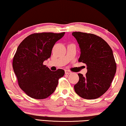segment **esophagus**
Returning a JSON list of instances; mask_svg holds the SVG:
<instances>
[{"mask_svg": "<svg viewBox=\"0 0 126 126\" xmlns=\"http://www.w3.org/2000/svg\"><path fill=\"white\" fill-rule=\"evenodd\" d=\"M71 71H70L69 70H65V74H71Z\"/></svg>", "mask_w": 126, "mask_h": 126, "instance_id": "esophagus-1", "label": "esophagus"}]
</instances>
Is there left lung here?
<instances>
[{"mask_svg":"<svg viewBox=\"0 0 126 126\" xmlns=\"http://www.w3.org/2000/svg\"><path fill=\"white\" fill-rule=\"evenodd\" d=\"M80 49L79 62L85 63L86 76L78 74L75 93L86 99L98 98L110 88L116 73V64L112 50L105 40L93 33L74 32Z\"/></svg>","mask_w":126,"mask_h":126,"instance_id":"left-lung-1","label":"left lung"}]
</instances>
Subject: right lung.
<instances>
[{
  "label": "right lung",
  "instance_id": "1",
  "mask_svg": "<svg viewBox=\"0 0 126 126\" xmlns=\"http://www.w3.org/2000/svg\"><path fill=\"white\" fill-rule=\"evenodd\" d=\"M64 33H32L17 47L12 67L19 87L31 98H48L55 90L59 79L64 75L63 70L52 71L43 64V62L51 56L55 44Z\"/></svg>",
  "mask_w": 126,
  "mask_h": 126
}]
</instances>
